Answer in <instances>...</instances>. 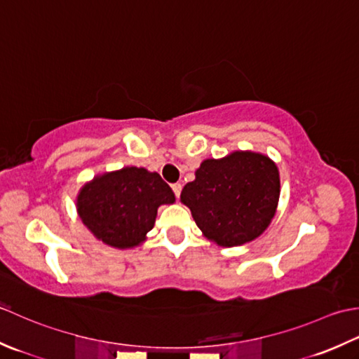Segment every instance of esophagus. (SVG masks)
<instances>
[{
  "instance_id": "34e87169",
  "label": "esophagus",
  "mask_w": 359,
  "mask_h": 359,
  "mask_svg": "<svg viewBox=\"0 0 359 359\" xmlns=\"http://www.w3.org/2000/svg\"><path fill=\"white\" fill-rule=\"evenodd\" d=\"M172 190H173L175 196H177V198H180V195H181V190H182V186L180 184V182H177V184H173V186H172Z\"/></svg>"
}]
</instances>
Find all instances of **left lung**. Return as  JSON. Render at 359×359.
Masks as SVG:
<instances>
[{
	"label": "left lung",
	"mask_w": 359,
	"mask_h": 359,
	"mask_svg": "<svg viewBox=\"0 0 359 359\" xmlns=\"http://www.w3.org/2000/svg\"><path fill=\"white\" fill-rule=\"evenodd\" d=\"M280 195L279 170L262 153L233 151L204 159L181 192L204 237L220 246L257 238L274 218Z\"/></svg>",
	"instance_id": "1"
}]
</instances>
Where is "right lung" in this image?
Masks as SVG:
<instances>
[{"mask_svg":"<svg viewBox=\"0 0 359 359\" xmlns=\"http://www.w3.org/2000/svg\"><path fill=\"white\" fill-rule=\"evenodd\" d=\"M77 214L105 245L128 250L142 243L155 226L161 204H173L175 194L156 172L123 167L94 177L80 189Z\"/></svg>","mask_w":359,"mask_h":359,"instance_id":"obj_1","label":"right lung"}]
</instances>
